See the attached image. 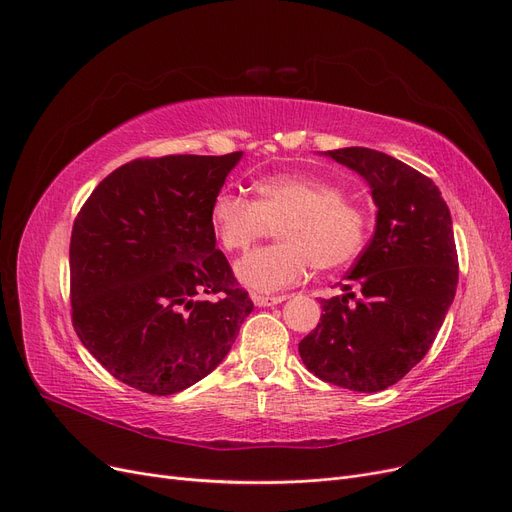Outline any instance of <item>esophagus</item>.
<instances>
[{
    "mask_svg": "<svg viewBox=\"0 0 512 512\" xmlns=\"http://www.w3.org/2000/svg\"><path fill=\"white\" fill-rule=\"evenodd\" d=\"M286 297L284 295H253V303L257 305V307H270V305H278V303H282Z\"/></svg>",
    "mask_w": 512,
    "mask_h": 512,
    "instance_id": "esophagus-1",
    "label": "esophagus"
}]
</instances>
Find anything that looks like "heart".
<instances>
[{
	"label": "heart",
	"mask_w": 512,
	"mask_h": 512,
	"mask_svg": "<svg viewBox=\"0 0 512 512\" xmlns=\"http://www.w3.org/2000/svg\"><path fill=\"white\" fill-rule=\"evenodd\" d=\"M257 201L221 190L211 203V226L226 251H244L278 226V244L236 263V278L257 293L301 282L314 265L345 268L364 249L366 211L345 198L341 186L311 175L276 173L255 184Z\"/></svg>",
	"instance_id": "b5f03b06"
}]
</instances>
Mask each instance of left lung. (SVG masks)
Instances as JSON below:
<instances>
[{"instance_id": "obj_1", "label": "left lung", "mask_w": 512, "mask_h": 512, "mask_svg": "<svg viewBox=\"0 0 512 512\" xmlns=\"http://www.w3.org/2000/svg\"><path fill=\"white\" fill-rule=\"evenodd\" d=\"M326 157L364 177L379 211L345 295L322 301L299 355L326 383L376 393L425 358L446 320L458 284L452 215L433 180L385 152L351 146Z\"/></svg>"}]
</instances>
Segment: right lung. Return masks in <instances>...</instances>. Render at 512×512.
Returning <instances> with one entry per match:
<instances>
[{
  "label": "right lung",
  "mask_w": 512,
  "mask_h": 512,
  "mask_svg": "<svg viewBox=\"0 0 512 512\" xmlns=\"http://www.w3.org/2000/svg\"><path fill=\"white\" fill-rule=\"evenodd\" d=\"M240 159H136L104 177L75 219V332L133 389L171 395L205 379L253 311L211 226L213 198Z\"/></svg>",
  "instance_id": "1"
}]
</instances>
